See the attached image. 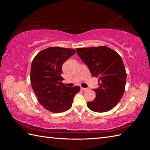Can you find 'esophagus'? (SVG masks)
<instances>
[{
    "instance_id": "esophagus-1",
    "label": "esophagus",
    "mask_w": 150,
    "mask_h": 150,
    "mask_svg": "<svg viewBox=\"0 0 150 150\" xmlns=\"http://www.w3.org/2000/svg\"><path fill=\"white\" fill-rule=\"evenodd\" d=\"M81 89L82 90V91H84L88 90V89H87V88H81Z\"/></svg>"
}]
</instances>
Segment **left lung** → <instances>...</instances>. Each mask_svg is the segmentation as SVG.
<instances>
[{"label": "left lung", "instance_id": "8db88e82", "mask_svg": "<svg viewBox=\"0 0 150 150\" xmlns=\"http://www.w3.org/2000/svg\"><path fill=\"white\" fill-rule=\"evenodd\" d=\"M76 51L92 76L99 78V87L93 89L96 98L88 103V108L97 112L111 110L125 93L126 72L121 56L113 49L104 46L77 48Z\"/></svg>", "mask_w": 150, "mask_h": 150}]
</instances>
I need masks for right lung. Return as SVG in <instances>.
<instances>
[{
    "label": "right lung",
    "mask_w": 150,
    "mask_h": 150,
    "mask_svg": "<svg viewBox=\"0 0 150 150\" xmlns=\"http://www.w3.org/2000/svg\"><path fill=\"white\" fill-rule=\"evenodd\" d=\"M76 50L51 47L35 56L30 69V83L39 103L54 113L64 112L72 106L73 98L79 92L78 86L67 88L62 83V66Z\"/></svg>",
    "instance_id": "add662e5"
}]
</instances>
